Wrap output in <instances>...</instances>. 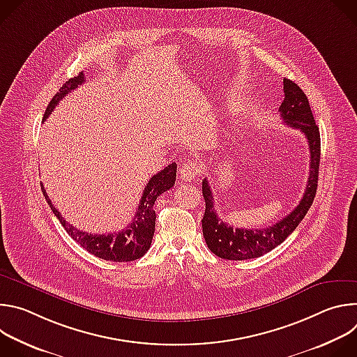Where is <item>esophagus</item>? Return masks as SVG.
Segmentation results:
<instances>
[{
    "label": "esophagus",
    "instance_id": "1",
    "mask_svg": "<svg viewBox=\"0 0 357 357\" xmlns=\"http://www.w3.org/2000/svg\"><path fill=\"white\" fill-rule=\"evenodd\" d=\"M200 167L195 162H188L185 164L181 169H179V178L182 181H186V182H192L193 179H196L199 175H200Z\"/></svg>",
    "mask_w": 357,
    "mask_h": 357
}]
</instances>
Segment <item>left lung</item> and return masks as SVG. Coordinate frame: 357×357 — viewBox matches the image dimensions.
<instances>
[{"label": "left lung", "instance_id": "left-lung-1", "mask_svg": "<svg viewBox=\"0 0 357 357\" xmlns=\"http://www.w3.org/2000/svg\"><path fill=\"white\" fill-rule=\"evenodd\" d=\"M284 101L280 106L281 119L289 127L299 130L308 141L311 151L310 176L299 205L280 222L264 229H233L225 223L215 211V202L208 179L202 182V193L206 202V211L202 219L203 237L209 250L225 260L257 259L263 254L280 245L301 223L307 215L317 195L319 161H321V135L315 124L308 97L301 87L289 79H284Z\"/></svg>", "mask_w": 357, "mask_h": 357}]
</instances>
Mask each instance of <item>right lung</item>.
I'll return each instance as SVG.
<instances>
[{
  "label": "right lung",
  "mask_w": 357,
  "mask_h": 357,
  "mask_svg": "<svg viewBox=\"0 0 357 357\" xmlns=\"http://www.w3.org/2000/svg\"><path fill=\"white\" fill-rule=\"evenodd\" d=\"M82 83H84L83 73H79L77 76L69 79L54 96V98L50 100V103L45 110L43 120L49 117V114L54 112V109L58 106L59 101L68 93L75 90ZM175 179H176V164L172 162L148 181L142 192L139 205L134 215L132 222L126 229L117 233H107V234L86 233L69 225L62 218L61 212L52 205V202H50V199L47 197V193L43 185H40V188L49 208L52 209V212L59 219L65 230L76 243H79L84 250H87L89 252L93 254V256L98 259H103L107 261H116V263H127V261H134L137 259H141L149 250L152 237H154L155 219H157V215L154 211V203L161 193H164L165 190L171 189L175 185Z\"/></svg>",
  "instance_id": "1"
}]
</instances>
